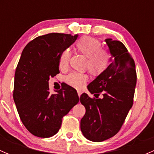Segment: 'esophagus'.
Segmentation results:
<instances>
[{
    "mask_svg": "<svg viewBox=\"0 0 154 154\" xmlns=\"http://www.w3.org/2000/svg\"><path fill=\"white\" fill-rule=\"evenodd\" d=\"M81 94H82V91H77V94H78L79 97H80Z\"/></svg>",
    "mask_w": 154,
    "mask_h": 154,
    "instance_id": "obj_1",
    "label": "esophagus"
}]
</instances>
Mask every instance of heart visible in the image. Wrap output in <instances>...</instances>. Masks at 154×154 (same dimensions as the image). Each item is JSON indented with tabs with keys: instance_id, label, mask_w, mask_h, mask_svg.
Wrapping results in <instances>:
<instances>
[{
	"instance_id": "obj_1",
	"label": "heart",
	"mask_w": 154,
	"mask_h": 154,
	"mask_svg": "<svg viewBox=\"0 0 154 154\" xmlns=\"http://www.w3.org/2000/svg\"><path fill=\"white\" fill-rule=\"evenodd\" d=\"M100 41L89 36H84L76 42L77 51L86 57V68L94 77H97L106 70L110 60L108 51L101 48ZM71 52L69 49L62 51L59 58V68L66 70L68 67ZM88 74L85 73L73 72L66 77V83L75 88H80L88 80Z\"/></svg>"
}]
</instances>
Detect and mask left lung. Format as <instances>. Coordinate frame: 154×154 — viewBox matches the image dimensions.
I'll return each mask as SVG.
<instances>
[{"instance_id":"left-lung-1","label":"left lung","mask_w":154,"mask_h":154,"mask_svg":"<svg viewBox=\"0 0 154 154\" xmlns=\"http://www.w3.org/2000/svg\"><path fill=\"white\" fill-rule=\"evenodd\" d=\"M105 42L112 62L87 86L96 98L86 93L80 96L86 108L80 129L86 139L96 142L110 139L120 130L133 106L136 85V65L125 45L112 38Z\"/></svg>"}]
</instances>
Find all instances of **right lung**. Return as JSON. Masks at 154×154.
<instances>
[{"label": "right lung", "mask_w": 154, "mask_h": 154, "mask_svg": "<svg viewBox=\"0 0 154 154\" xmlns=\"http://www.w3.org/2000/svg\"><path fill=\"white\" fill-rule=\"evenodd\" d=\"M78 35L52 32L29 42L21 53L15 73L13 99L23 125L37 137L49 138L60 130L63 116L79 102L77 91L68 85L51 94L50 77L60 73L62 51Z\"/></svg>", "instance_id": "right-lung-1"}]
</instances>
